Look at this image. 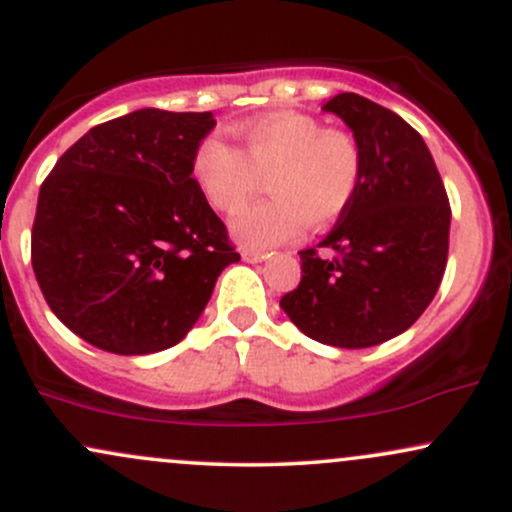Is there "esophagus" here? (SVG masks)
<instances>
[{
    "label": "esophagus",
    "instance_id": "esophagus-1",
    "mask_svg": "<svg viewBox=\"0 0 512 512\" xmlns=\"http://www.w3.org/2000/svg\"><path fill=\"white\" fill-rule=\"evenodd\" d=\"M240 257H243L245 262L257 264V262H264V260H267L269 255H264V252H255V250H243V252H240Z\"/></svg>",
    "mask_w": 512,
    "mask_h": 512
}]
</instances>
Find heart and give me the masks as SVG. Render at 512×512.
<instances>
[{
    "instance_id": "1",
    "label": "heart",
    "mask_w": 512,
    "mask_h": 512,
    "mask_svg": "<svg viewBox=\"0 0 512 512\" xmlns=\"http://www.w3.org/2000/svg\"><path fill=\"white\" fill-rule=\"evenodd\" d=\"M243 151L211 137L197 146L192 178L204 199L231 214L267 177L269 200L238 211L231 233L250 250L284 245L310 228L330 226L349 209L361 182V151L354 137L325 129L308 115L276 113L238 129Z\"/></svg>"
}]
</instances>
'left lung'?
<instances>
[{"mask_svg":"<svg viewBox=\"0 0 512 512\" xmlns=\"http://www.w3.org/2000/svg\"><path fill=\"white\" fill-rule=\"evenodd\" d=\"M342 117L361 151L349 209L317 248L301 250V284L281 308L303 334L366 349L407 332L436 296L448 262L450 204L421 134L358 93L322 105Z\"/></svg>","mask_w":512,"mask_h":512,"instance_id":"obj_1","label":"left lung"}]
</instances>
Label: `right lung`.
<instances>
[{
  "label": "right lung",
  "instance_id": "add662e5",
  "mask_svg": "<svg viewBox=\"0 0 512 512\" xmlns=\"http://www.w3.org/2000/svg\"><path fill=\"white\" fill-rule=\"evenodd\" d=\"M211 113L142 108L88 129L45 178L31 260L88 344L144 356L185 339L240 255L192 178Z\"/></svg>",
  "mask_w": 512,
  "mask_h": 512
}]
</instances>
